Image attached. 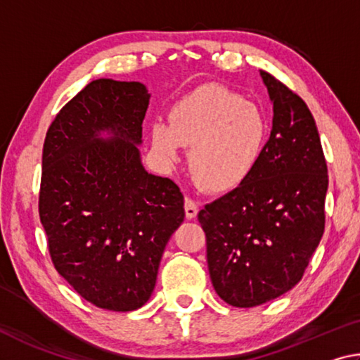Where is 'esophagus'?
<instances>
[{
    "label": "esophagus",
    "mask_w": 360,
    "mask_h": 360,
    "mask_svg": "<svg viewBox=\"0 0 360 360\" xmlns=\"http://www.w3.org/2000/svg\"><path fill=\"white\" fill-rule=\"evenodd\" d=\"M184 208H186V217H187V219L197 217V214H198V206H197V203L193 202V200L186 198Z\"/></svg>",
    "instance_id": "esophagus-1"
}]
</instances>
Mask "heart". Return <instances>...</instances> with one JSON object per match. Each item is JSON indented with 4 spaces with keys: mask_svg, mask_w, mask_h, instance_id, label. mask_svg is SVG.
Here are the masks:
<instances>
[{
    "mask_svg": "<svg viewBox=\"0 0 360 360\" xmlns=\"http://www.w3.org/2000/svg\"><path fill=\"white\" fill-rule=\"evenodd\" d=\"M268 136L264 109L221 85L182 96L169 111V124L155 120L150 127L152 148L165 162H178L182 146H192V173L214 192L238 187L255 172Z\"/></svg>",
    "mask_w": 360,
    "mask_h": 360,
    "instance_id": "1",
    "label": "heart"
}]
</instances>
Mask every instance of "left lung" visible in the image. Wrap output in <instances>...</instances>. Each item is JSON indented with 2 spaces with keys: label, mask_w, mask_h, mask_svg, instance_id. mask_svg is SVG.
I'll return each mask as SVG.
<instances>
[{
  "label": "left lung",
  "mask_w": 360,
  "mask_h": 360,
  "mask_svg": "<svg viewBox=\"0 0 360 360\" xmlns=\"http://www.w3.org/2000/svg\"><path fill=\"white\" fill-rule=\"evenodd\" d=\"M273 125L255 172L206 205L198 221L217 295L252 308L300 281L324 233L328 176L318 127L300 96L260 71Z\"/></svg>",
  "instance_id": "8db88e82"
}]
</instances>
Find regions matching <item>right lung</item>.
<instances>
[{
    "mask_svg": "<svg viewBox=\"0 0 360 360\" xmlns=\"http://www.w3.org/2000/svg\"><path fill=\"white\" fill-rule=\"evenodd\" d=\"M149 98L141 82L96 79L57 114L42 149L39 217L53 265L109 311L149 300L186 216L179 187L143 167Z\"/></svg>",
    "mask_w": 360,
    "mask_h": 360,
    "instance_id": "1",
    "label": "right lung"
}]
</instances>
